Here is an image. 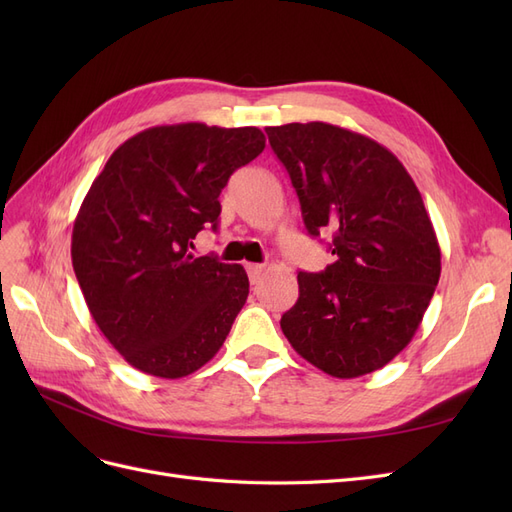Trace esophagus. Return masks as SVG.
I'll return each mask as SVG.
<instances>
[{
	"label": "esophagus",
	"instance_id": "obj_1",
	"mask_svg": "<svg viewBox=\"0 0 512 512\" xmlns=\"http://www.w3.org/2000/svg\"><path fill=\"white\" fill-rule=\"evenodd\" d=\"M245 269H247V275H250V282H252V284H256V282L260 280L262 271H265V267H262V265H254V262H247Z\"/></svg>",
	"mask_w": 512,
	"mask_h": 512
}]
</instances>
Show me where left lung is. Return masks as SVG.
Here are the masks:
<instances>
[{
	"instance_id": "obj_1",
	"label": "left lung",
	"mask_w": 512,
	"mask_h": 512,
	"mask_svg": "<svg viewBox=\"0 0 512 512\" xmlns=\"http://www.w3.org/2000/svg\"><path fill=\"white\" fill-rule=\"evenodd\" d=\"M312 237L331 230L335 262L299 271L282 331L335 378L384 367L404 350L440 280V245L421 192L393 153L331 123L267 128Z\"/></svg>"
}]
</instances>
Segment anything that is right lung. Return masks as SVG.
<instances>
[{
    "label": "right lung",
    "mask_w": 512,
    "mask_h": 512,
    "mask_svg": "<svg viewBox=\"0 0 512 512\" xmlns=\"http://www.w3.org/2000/svg\"><path fill=\"white\" fill-rule=\"evenodd\" d=\"M265 149L258 128L177 123L138 132L91 183L72 267L91 316L132 367L183 378L211 361L250 294L241 265L194 256L220 192Z\"/></svg>",
    "instance_id": "add662e5"
}]
</instances>
